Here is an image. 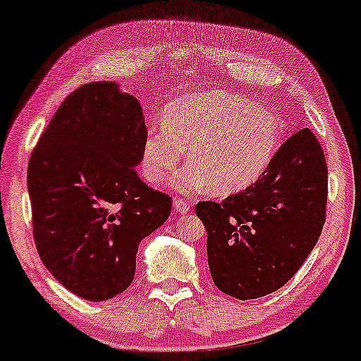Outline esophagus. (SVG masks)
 <instances>
[{
	"instance_id": "esophagus-1",
	"label": "esophagus",
	"mask_w": 361,
	"mask_h": 361,
	"mask_svg": "<svg viewBox=\"0 0 361 361\" xmlns=\"http://www.w3.org/2000/svg\"><path fill=\"white\" fill-rule=\"evenodd\" d=\"M173 207H175V210L178 212V214H188L190 208H192V205L183 202V200H175V202H173Z\"/></svg>"
}]
</instances>
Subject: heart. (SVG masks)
<instances>
[{
  "instance_id": "obj_1",
  "label": "heart",
  "mask_w": 361,
  "mask_h": 361,
  "mask_svg": "<svg viewBox=\"0 0 361 361\" xmlns=\"http://www.w3.org/2000/svg\"><path fill=\"white\" fill-rule=\"evenodd\" d=\"M163 124L147 129L142 173L159 183L188 151L193 164L169 180L178 193L212 188L216 195H233L249 188L274 161L282 134L274 112L225 90L178 99L164 112Z\"/></svg>"
}]
</instances>
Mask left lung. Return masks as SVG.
<instances>
[{
  "label": "left lung",
  "instance_id": "8db88e82",
  "mask_svg": "<svg viewBox=\"0 0 361 361\" xmlns=\"http://www.w3.org/2000/svg\"><path fill=\"white\" fill-rule=\"evenodd\" d=\"M328 168L310 129L277 149L267 171L222 203L200 202L212 279L242 299L271 294L302 266L321 235L326 214Z\"/></svg>",
  "mask_w": 361,
  "mask_h": 361
}]
</instances>
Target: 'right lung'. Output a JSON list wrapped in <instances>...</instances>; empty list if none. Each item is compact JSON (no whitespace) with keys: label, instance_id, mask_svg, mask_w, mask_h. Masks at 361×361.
Wrapping results in <instances>:
<instances>
[{"label":"right lung","instance_id":"add662e5","mask_svg":"<svg viewBox=\"0 0 361 361\" xmlns=\"http://www.w3.org/2000/svg\"><path fill=\"white\" fill-rule=\"evenodd\" d=\"M146 133L136 97L116 82H90L67 95L30 158L37 250L87 301L131 286L139 242L171 212V198L136 173Z\"/></svg>","mask_w":361,"mask_h":361}]
</instances>
